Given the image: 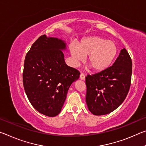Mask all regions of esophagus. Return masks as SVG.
Wrapping results in <instances>:
<instances>
[{"instance_id": "obj_1", "label": "esophagus", "mask_w": 146, "mask_h": 146, "mask_svg": "<svg viewBox=\"0 0 146 146\" xmlns=\"http://www.w3.org/2000/svg\"><path fill=\"white\" fill-rule=\"evenodd\" d=\"M80 80H85V75H84V74H82V73H81L80 74Z\"/></svg>"}]
</instances>
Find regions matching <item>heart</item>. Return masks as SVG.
Here are the masks:
<instances>
[{
    "mask_svg": "<svg viewBox=\"0 0 146 146\" xmlns=\"http://www.w3.org/2000/svg\"><path fill=\"white\" fill-rule=\"evenodd\" d=\"M70 51L73 64L78 66L88 56V64L97 73H101L110 67L118 53L117 44L100 36H92L84 38L78 46L71 43Z\"/></svg>",
    "mask_w": 146,
    "mask_h": 146,
    "instance_id": "obj_1",
    "label": "heart"
}]
</instances>
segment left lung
I'll return each instance as SVG.
<instances>
[{
  "label": "left lung",
  "mask_w": 146,
  "mask_h": 146,
  "mask_svg": "<svg viewBox=\"0 0 146 146\" xmlns=\"http://www.w3.org/2000/svg\"><path fill=\"white\" fill-rule=\"evenodd\" d=\"M132 61L125 48L111 67L103 72L86 77V104L91 113L104 115L122 104L129 91Z\"/></svg>",
  "instance_id": "obj_1"
}]
</instances>
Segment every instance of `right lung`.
Returning a JSON list of instances; mask_svg holds the SVG:
<instances>
[{"instance_id":"1","label":"right lung","mask_w":146,"mask_h":146,"mask_svg":"<svg viewBox=\"0 0 146 146\" xmlns=\"http://www.w3.org/2000/svg\"><path fill=\"white\" fill-rule=\"evenodd\" d=\"M66 49L64 40L44 35L25 58L24 90L33 107L48 117L60 113L69 88L80 76L78 70L65 62L62 51Z\"/></svg>"}]
</instances>
